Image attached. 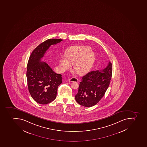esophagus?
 Wrapping results in <instances>:
<instances>
[{"label": "esophagus", "mask_w": 147, "mask_h": 147, "mask_svg": "<svg viewBox=\"0 0 147 147\" xmlns=\"http://www.w3.org/2000/svg\"><path fill=\"white\" fill-rule=\"evenodd\" d=\"M69 82H78V80L77 78H71L69 79Z\"/></svg>", "instance_id": "1"}]
</instances>
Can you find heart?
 I'll return each instance as SVG.
<instances>
[{"instance_id": "obj_1", "label": "heart", "mask_w": 147, "mask_h": 147, "mask_svg": "<svg viewBox=\"0 0 147 147\" xmlns=\"http://www.w3.org/2000/svg\"><path fill=\"white\" fill-rule=\"evenodd\" d=\"M66 57L59 60L61 71H65L74 65V69L79 75L87 73L93 66L95 59V55L92 52L91 48L84 46H75L69 48L65 53Z\"/></svg>"}]
</instances>
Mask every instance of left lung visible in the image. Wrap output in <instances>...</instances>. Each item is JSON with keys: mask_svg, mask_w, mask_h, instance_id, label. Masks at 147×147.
Listing matches in <instances>:
<instances>
[{"mask_svg": "<svg viewBox=\"0 0 147 147\" xmlns=\"http://www.w3.org/2000/svg\"><path fill=\"white\" fill-rule=\"evenodd\" d=\"M112 71L113 66L109 62L104 69L92 71L83 76L75 96L76 102L87 107L96 104L103 97L109 87Z\"/></svg>", "mask_w": 147, "mask_h": 147, "instance_id": "1", "label": "left lung"}]
</instances>
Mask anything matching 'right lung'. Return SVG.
Here are the masks:
<instances>
[{
  "mask_svg": "<svg viewBox=\"0 0 147 147\" xmlns=\"http://www.w3.org/2000/svg\"><path fill=\"white\" fill-rule=\"evenodd\" d=\"M62 39H50L40 44L34 50L28 59L27 79L28 91L37 103L47 104L57 96L58 86L62 84V75L55 73L48 64L40 62L51 45L62 41Z\"/></svg>",
  "mask_w": 147,
  "mask_h": 147,
  "instance_id": "add662e5",
  "label": "right lung"
}]
</instances>
